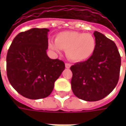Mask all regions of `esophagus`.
Segmentation results:
<instances>
[{"instance_id": "esophagus-1", "label": "esophagus", "mask_w": 126, "mask_h": 126, "mask_svg": "<svg viewBox=\"0 0 126 126\" xmlns=\"http://www.w3.org/2000/svg\"><path fill=\"white\" fill-rule=\"evenodd\" d=\"M70 67H71V64H69V63H65V67L67 69H69L70 68Z\"/></svg>"}]
</instances>
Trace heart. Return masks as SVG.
Masks as SVG:
<instances>
[{"label":"heart","mask_w":126,"mask_h":126,"mask_svg":"<svg viewBox=\"0 0 126 126\" xmlns=\"http://www.w3.org/2000/svg\"><path fill=\"white\" fill-rule=\"evenodd\" d=\"M96 46L94 36L89 33L65 31L59 33L55 40L48 42L50 49L56 52L66 50V56L75 62L87 60L93 55Z\"/></svg>","instance_id":"obj_1"}]
</instances>
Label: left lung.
<instances>
[{
    "mask_svg": "<svg viewBox=\"0 0 126 126\" xmlns=\"http://www.w3.org/2000/svg\"><path fill=\"white\" fill-rule=\"evenodd\" d=\"M94 36L96 46L93 55L70 67L72 91L86 101L101 100L109 94L118 82L121 66V57L115 42L97 31Z\"/></svg>",
    "mask_w": 126,
    "mask_h": 126,
    "instance_id": "1",
    "label": "left lung"
}]
</instances>
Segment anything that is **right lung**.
<instances>
[{
    "instance_id": "1",
    "label": "right lung",
    "mask_w": 126,
    "mask_h": 126,
    "mask_svg": "<svg viewBox=\"0 0 126 126\" xmlns=\"http://www.w3.org/2000/svg\"><path fill=\"white\" fill-rule=\"evenodd\" d=\"M47 28H32L18 33L7 55V74L17 93L30 99L47 97L65 69L59 59H50Z\"/></svg>"
}]
</instances>
